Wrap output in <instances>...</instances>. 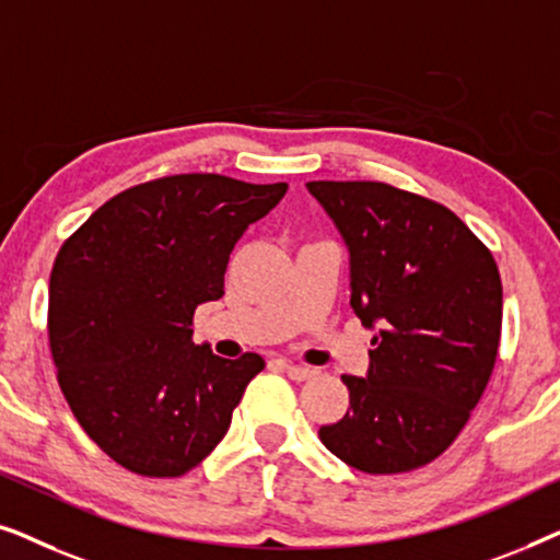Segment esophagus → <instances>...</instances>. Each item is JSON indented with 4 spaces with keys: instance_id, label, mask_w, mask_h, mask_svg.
<instances>
[{
    "instance_id": "1",
    "label": "esophagus",
    "mask_w": 560,
    "mask_h": 560,
    "mask_svg": "<svg viewBox=\"0 0 560 560\" xmlns=\"http://www.w3.org/2000/svg\"><path fill=\"white\" fill-rule=\"evenodd\" d=\"M282 370H285V374L290 380H295V382H305V380H311V377H316V370H313V366H303V364H288V362H282Z\"/></svg>"
}]
</instances>
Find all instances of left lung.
<instances>
[{
	"label": "left lung",
	"mask_w": 560,
	"mask_h": 560,
	"mask_svg": "<svg viewBox=\"0 0 560 560\" xmlns=\"http://www.w3.org/2000/svg\"><path fill=\"white\" fill-rule=\"evenodd\" d=\"M351 257V308L372 339L366 377L343 374L349 410L318 439L364 474L439 458L492 377L502 280L487 244L431 198L380 180H311Z\"/></svg>",
	"instance_id": "left-lung-1"
}]
</instances>
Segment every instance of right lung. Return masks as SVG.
Segmentation results:
<instances>
[{
  "mask_svg": "<svg viewBox=\"0 0 560 560\" xmlns=\"http://www.w3.org/2000/svg\"><path fill=\"white\" fill-rule=\"evenodd\" d=\"M288 183L217 173L140 183L109 198L60 247L48 339L83 431L140 477H183L219 446L262 357L196 347V305L224 295L234 244Z\"/></svg>",
  "mask_w": 560,
  "mask_h": 560,
  "instance_id": "right-lung-1",
  "label": "right lung"
}]
</instances>
